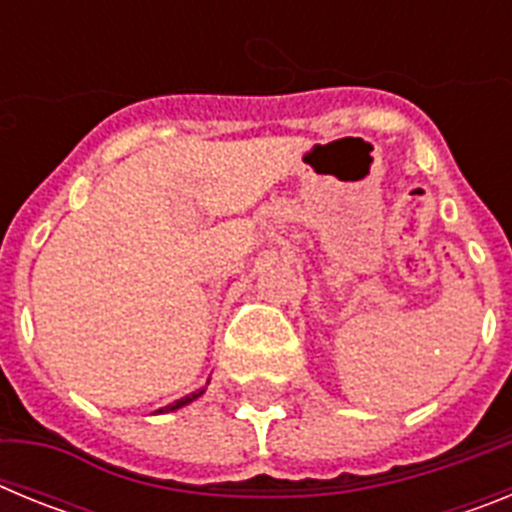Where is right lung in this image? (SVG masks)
I'll list each match as a JSON object with an SVG mask.
<instances>
[{
  "mask_svg": "<svg viewBox=\"0 0 512 512\" xmlns=\"http://www.w3.org/2000/svg\"><path fill=\"white\" fill-rule=\"evenodd\" d=\"M202 392H194V395H187V397H182V400H176V402H171V405H166L164 410H176V408H182V405H187V402H192V400H197V397H200Z\"/></svg>",
  "mask_w": 512,
  "mask_h": 512,
  "instance_id": "right-lung-1",
  "label": "right lung"
}]
</instances>
